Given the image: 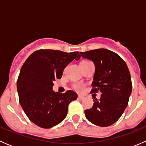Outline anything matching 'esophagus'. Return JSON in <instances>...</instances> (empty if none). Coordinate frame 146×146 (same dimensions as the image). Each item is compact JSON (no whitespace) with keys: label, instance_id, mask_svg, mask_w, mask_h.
<instances>
[{"label":"esophagus","instance_id":"obj_1","mask_svg":"<svg viewBox=\"0 0 146 146\" xmlns=\"http://www.w3.org/2000/svg\"><path fill=\"white\" fill-rule=\"evenodd\" d=\"M84 99V97L81 96V95H78V100H82Z\"/></svg>","mask_w":146,"mask_h":146}]
</instances>
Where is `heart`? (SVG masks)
I'll return each mask as SVG.
<instances>
[{
    "instance_id": "1",
    "label": "heart",
    "mask_w": 146,
    "mask_h": 146,
    "mask_svg": "<svg viewBox=\"0 0 146 146\" xmlns=\"http://www.w3.org/2000/svg\"><path fill=\"white\" fill-rule=\"evenodd\" d=\"M87 61H80V64H81V63H84V62H87ZM73 88L76 91H78V92H81V91L83 90L84 89H85V85H83V84L82 83H74L73 85Z\"/></svg>"
}]
</instances>
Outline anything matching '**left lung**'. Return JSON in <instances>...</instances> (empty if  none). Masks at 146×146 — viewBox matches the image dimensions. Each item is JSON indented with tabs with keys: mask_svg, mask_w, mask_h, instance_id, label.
Here are the masks:
<instances>
[{
	"mask_svg": "<svg viewBox=\"0 0 146 146\" xmlns=\"http://www.w3.org/2000/svg\"><path fill=\"white\" fill-rule=\"evenodd\" d=\"M81 56L92 61L95 66L91 92H102L99 100L94 98L93 107L85 110V117L97 126H110L122 115L131 93V78L127 65L118 54L105 48L80 52L76 61Z\"/></svg>",
	"mask_w": 146,
	"mask_h": 146,
	"instance_id": "8db88e82",
	"label": "left lung"
}]
</instances>
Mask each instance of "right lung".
<instances>
[{
	"instance_id": "right-lung-1",
	"label": "right lung",
	"mask_w": 146,
	"mask_h": 146,
	"mask_svg": "<svg viewBox=\"0 0 146 146\" xmlns=\"http://www.w3.org/2000/svg\"><path fill=\"white\" fill-rule=\"evenodd\" d=\"M78 54L39 49L22 66L17 81L19 100L26 115L36 126L49 129L61 123L67 115L68 104L77 99L73 91L54 92L52 88L53 81L61 78L65 68Z\"/></svg>"
}]
</instances>
